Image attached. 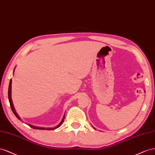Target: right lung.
<instances>
[{
    "instance_id": "right-lung-1",
    "label": "right lung",
    "mask_w": 155,
    "mask_h": 155,
    "mask_svg": "<svg viewBox=\"0 0 155 155\" xmlns=\"http://www.w3.org/2000/svg\"><path fill=\"white\" fill-rule=\"evenodd\" d=\"M12 79L10 81V84H9V87H8V99H9V102H10V107H11V108H12V112H14V114H15V116L17 117V118L19 119V120H21V118L19 117V116H18V115L17 114L15 110V108H14V105H13V103H12ZM64 118H65V115L63 117V119L62 120H61V121L60 123V124L58 125H57L56 127H53V128H43V127H35V126H33V125H31L30 124H27L28 126H30L31 128H32V129H39V130H54V129H57V128H58L59 127H60V125L62 124L64 121Z\"/></svg>"
}]
</instances>
